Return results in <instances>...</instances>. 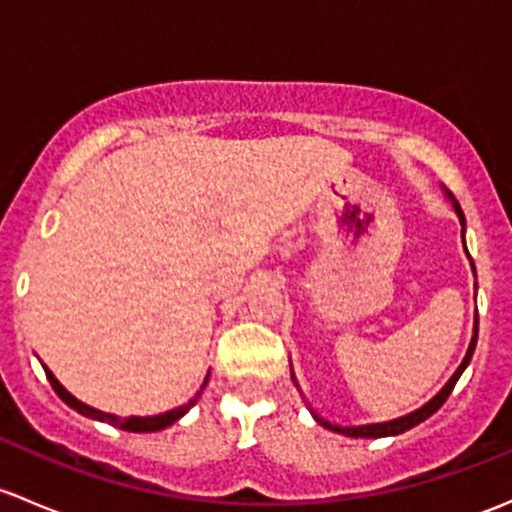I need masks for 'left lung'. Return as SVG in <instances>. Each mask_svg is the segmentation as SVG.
I'll return each mask as SVG.
<instances>
[{"label":"left lung","instance_id":"8db88e82","mask_svg":"<svg viewBox=\"0 0 512 512\" xmlns=\"http://www.w3.org/2000/svg\"><path fill=\"white\" fill-rule=\"evenodd\" d=\"M444 193H446V196L451 198V206H454L456 215H459L461 228L466 230V218H464V211H461V206H459V203H456V198L451 196V193L446 191V188H444ZM461 238H464V235H461ZM464 247H466V240H464ZM466 255H469V250H466ZM469 260H471V255H469ZM471 267H473V262H471ZM473 274H476V267H473ZM476 338H478V314H476V321H473V336H471V343H469V351H466L464 360H461V365H459V368H456V373L451 375V378H449V383H446L444 387H441V390L437 392V395L432 397V400L424 402V405L419 407V410H414V412H410V414H405V417L390 419V422L358 424V427H341V424H331V422H326V419H324V417H319V414H316L314 410H311V414H314V419H316V422L321 424V427L331 429V432H338V434H346V437H355V439H383V437H397V434L407 432V429L417 427L419 422H424V419L432 417V414L437 412L441 405H444L446 397H449V395H451V390H454L456 380L461 378V373H464V370H466V365L471 363L473 348H476ZM292 380H294V385L299 387L297 378H294V373H292Z\"/></svg>","mask_w":512,"mask_h":512}]
</instances>
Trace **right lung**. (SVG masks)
I'll list each match as a JSON object with an SVG mask.
<instances>
[{"label":"right lung","instance_id":"right-lung-1","mask_svg":"<svg viewBox=\"0 0 512 512\" xmlns=\"http://www.w3.org/2000/svg\"><path fill=\"white\" fill-rule=\"evenodd\" d=\"M43 370H46V378H48V383H51L53 390H56V395L61 397V400L66 402L68 407H73V410L83 414V417L98 419V422H110L112 427H120V429H125V432H159V429H166V427H171V424H174V422H179V419L184 417V414H186L188 410H191L193 405H196L198 397H201V392H203V387H206L208 378H211V373H208L206 380H203L201 390H198L196 395H193L191 400L186 402V405L174 407V410H169V412L154 414V417H127V419H122V417H117V414L100 412V410H95V407H90V405H85V402H80L78 397H73L71 392L66 390V387L58 383L56 375H53L51 370L46 368V365H43Z\"/></svg>","mask_w":512,"mask_h":512}]
</instances>
